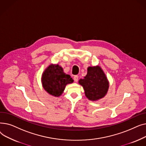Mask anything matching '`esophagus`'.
Returning <instances> with one entry per match:
<instances>
[{
  "label": "esophagus",
  "instance_id": "34e87169",
  "mask_svg": "<svg viewBox=\"0 0 146 146\" xmlns=\"http://www.w3.org/2000/svg\"><path fill=\"white\" fill-rule=\"evenodd\" d=\"M78 79H79V76H78L76 75V76H74V80L76 82H77L78 81Z\"/></svg>",
  "mask_w": 146,
  "mask_h": 146
}]
</instances>
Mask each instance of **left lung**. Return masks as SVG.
Returning <instances> with one entry per match:
<instances>
[{"label":"left lung","mask_w":146,"mask_h":146,"mask_svg":"<svg viewBox=\"0 0 146 146\" xmlns=\"http://www.w3.org/2000/svg\"><path fill=\"white\" fill-rule=\"evenodd\" d=\"M79 83L83 88L86 97L91 101H97L104 98L110 87L108 78L98 65L88 67L87 74L79 80Z\"/></svg>","instance_id":"obj_1"}]
</instances>
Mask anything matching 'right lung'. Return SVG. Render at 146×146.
<instances>
[{
  "instance_id": "right-lung-1",
  "label": "right lung",
  "mask_w": 146,
  "mask_h": 146,
  "mask_svg": "<svg viewBox=\"0 0 146 146\" xmlns=\"http://www.w3.org/2000/svg\"><path fill=\"white\" fill-rule=\"evenodd\" d=\"M74 82L69 74H66L58 64H50L43 72L41 83L44 89L54 97L60 96L68 84Z\"/></svg>"
}]
</instances>
